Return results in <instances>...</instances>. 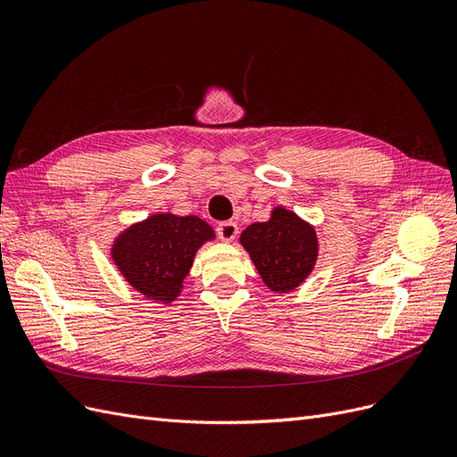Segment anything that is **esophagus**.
I'll use <instances>...</instances> for the list:
<instances>
[{"label": "esophagus", "instance_id": "obj_1", "mask_svg": "<svg viewBox=\"0 0 457 457\" xmlns=\"http://www.w3.org/2000/svg\"><path fill=\"white\" fill-rule=\"evenodd\" d=\"M217 237L223 242H232L238 237V225L232 223V220H227V223H220L217 227Z\"/></svg>", "mask_w": 457, "mask_h": 457}]
</instances>
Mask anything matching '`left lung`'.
<instances>
[{"instance_id": "left-lung-1", "label": "left lung", "mask_w": 457, "mask_h": 457, "mask_svg": "<svg viewBox=\"0 0 457 457\" xmlns=\"http://www.w3.org/2000/svg\"><path fill=\"white\" fill-rule=\"evenodd\" d=\"M240 244L250 253L262 282L272 292L287 294L307 280L318 257L314 228L278 205L265 223L247 227Z\"/></svg>"}]
</instances>
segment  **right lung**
<instances>
[{
    "instance_id": "1",
    "label": "right lung",
    "mask_w": 457,
    "mask_h": 457,
    "mask_svg": "<svg viewBox=\"0 0 457 457\" xmlns=\"http://www.w3.org/2000/svg\"><path fill=\"white\" fill-rule=\"evenodd\" d=\"M213 238V228L196 215L156 213L120 234L112 259L137 292L171 303L181 294L200 245Z\"/></svg>"
}]
</instances>
